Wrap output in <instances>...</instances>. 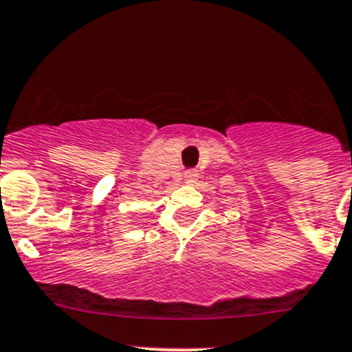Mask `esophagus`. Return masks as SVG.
<instances>
[{"instance_id": "obj_1", "label": "esophagus", "mask_w": 352, "mask_h": 352, "mask_svg": "<svg viewBox=\"0 0 352 352\" xmlns=\"http://www.w3.org/2000/svg\"><path fill=\"white\" fill-rule=\"evenodd\" d=\"M196 179H198V172L196 170H187V172H184V180L186 182H195Z\"/></svg>"}]
</instances>
